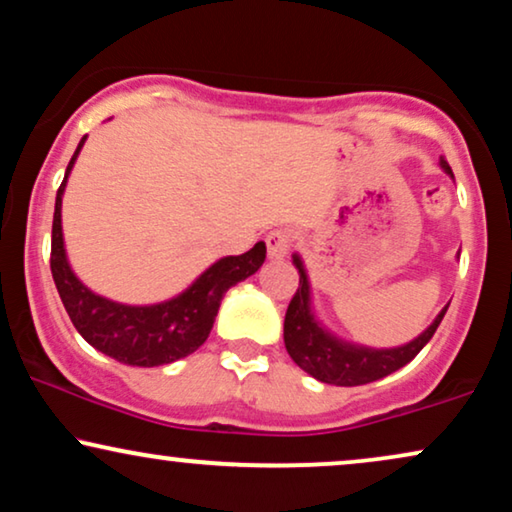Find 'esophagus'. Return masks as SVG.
<instances>
[{
  "label": "esophagus",
  "instance_id": "34e87169",
  "mask_svg": "<svg viewBox=\"0 0 512 512\" xmlns=\"http://www.w3.org/2000/svg\"><path fill=\"white\" fill-rule=\"evenodd\" d=\"M293 248V234L288 229H276L267 234V252L271 260H283Z\"/></svg>",
  "mask_w": 512,
  "mask_h": 512
}]
</instances>
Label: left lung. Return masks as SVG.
Wrapping results in <instances>:
<instances>
[{
  "instance_id": "1",
  "label": "left lung",
  "mask_w": 512,
  "mask_h": 512,
  "mask_svg": "<svg viewBox=\"0 0 512 512\" xmlns=\"http://www.w3.org/2000/svg\"><path fill=\"white\" fill-rule=\"evenodd\" d=\"M442 167L454 177V172H451V167L444 158ZM293 264L297 274H300V286H297L293 300L288 304L286 321H283V340H286L290 359H293L302 371L312 375V378L321 380V383L354 387L373 383V380H380L385 378V375L399 371L401 366L409 364L420 349L428 345L430 338L437 331V326L442 323L446 309H449V304H446L428 331L418 335L416 340L404 347L368 349L347 345V342H340L335 340L333 335H328L319 323L314 321L312 309H309V281L307 274H304L300 257L295 255Z\"/></svg>"
}]
</instances>
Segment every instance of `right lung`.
<instances>
[{
    "label": "right lung",
    "instance_id": "obj_1",
    "mask_svg": "<svg viewBox=\"0 0 512 512\" xmlns=\"http://www.w3.org/2000/svg\"><path fill=\"white\" fill-rule=\"evenodd\" d=\"M82 144L84 139L70 158L66 177L58 186L54 226H51V276L70 321L89 345L120 364L151 368L189 357L208 340L226 290L262 267L267 245L260 241L243 255L224 257L212 264L186 293L153 307H127L94 295L70 271L61 234L63 189Z\"/></svg>",
    "mask_w": 512,
    "mask_h": 512
}]
</instances>
